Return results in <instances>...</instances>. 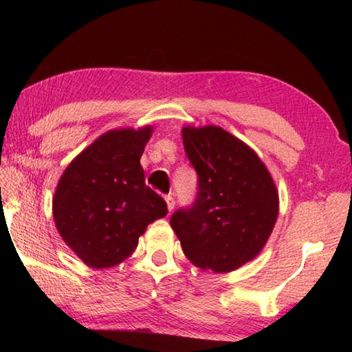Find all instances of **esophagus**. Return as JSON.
<instances>
[{"label":"esophagus","instance_id":"obj_1","mask_svg":"<svg viewBox=\"0 0 352 352\" xmlns=\"http://www.w3.org/2000/svg\"><path fill=\"white\" fill-rule=\"evenodd\" d=\"M164 200H166V204H168V210H169V211L174 210V206H175V199L172 197V195L169 194V195H166Z\"/></svg>","mask_w":352,"mask_h":352}]
</instances>
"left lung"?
I'll return each instance as SVG.
<instances>
[{"label": "left lung", "instance_id": "1", "mask_svg": "<svg viewBox=\"0 0 352 352\" xmlns=\"http://www.w3.org/2000/svg\"><path fill=\"white\" fill-rule=\"evenodd\" d=\"M183 144L197 172V194L172 214L170 226L194 265L231 272L269 239L278 217L275 183L258 155L223 129L186 127Z\"/></svg>", "mask_w": 352, "mask_h": 352}]
</instances>
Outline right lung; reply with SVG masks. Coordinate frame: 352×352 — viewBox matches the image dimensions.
<instances>
[{"mask_svg": "<svg viewBox=\"0 0 352 352\" xmlns=\"http://www.w3.org/2000/svg\"><path fill=\"white\" fill-rule=\"evenodd\" d=\"M151 133L146 127L102 135L74 158L57 184L52 214L58 233L93 269L126 259L147 225L168 214L140 164Z\"/></svg>", "mask_w": 352, "mask_h": 352, "instance_id": "1", "label": "right lung"}]
</instances>
